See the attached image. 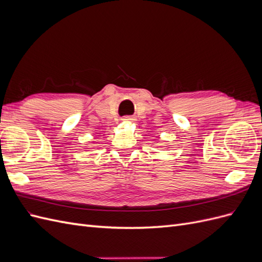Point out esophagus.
I'll list each match as a JSON object with an SVG mask.
<instances>
[{"label":"esophagus","mask_w":262,"mask_h":262,"mask_svg":"<svg viewBox=\"0 0 262 262\" xmlns=\"http://www.w3.org/2000/svg\"><path fill=\"white\" fill-rule=\"evenodd\" d=\"M122 120H123V121H132L133 119H132L131 117H124V118L122 119Z\"/></svg>","instance_id":"34e87169"}]
</instances>
